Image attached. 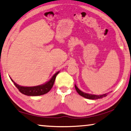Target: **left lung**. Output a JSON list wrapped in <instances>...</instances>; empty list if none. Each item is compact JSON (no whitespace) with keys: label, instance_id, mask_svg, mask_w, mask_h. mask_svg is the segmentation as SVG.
I'll use <instances>...</instances> for the list:
<instances>
[{"label":"left lung","instance_id":"obj_1","mask_svg":"<svg viewBox=\"0 0 131 131\" xmlns=\"http://www.w3.org/2000/svg\"><path fill=\"white\" fill-rule=\"evenodd\" d=\"M75 89H76L77 93H78L80 95H81L83 97H85V98L88 99H91V100H96V99H102L103 97L107 96V94H104L103 95H94V94H88V93H85L82 92V91L79 89V88L77 87L76 85H75Z\"/></svg>","mask_w":131,"mask_h":131}]
</instances>
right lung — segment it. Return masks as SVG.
<instances>
[{"instance_id": "add662e5", "label": "right lung", "mask_w": 131, "mask_h": 131, "mask_svg": "<svg viewBox=\"0 0 131 131\" xmlns=\"http://www.w3.org/2000/svg\"><path fill=\"white\" fill-rule=\"evenodd\" d=\"M59 73V71L53 75L50 80L46 82L45 84L34 86H23L19 85L18 84H16L11 78L10 80L13 81L16 87L19 90V91L21 93L26 95H28V96H37V95L45 94L51 89L53 84H54L56 77Z\"/></svg>"}]
</instances>
